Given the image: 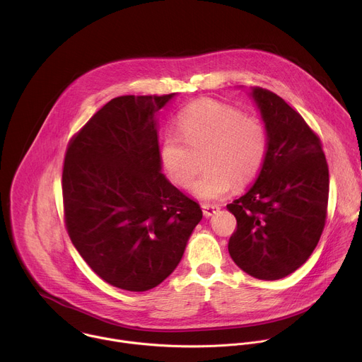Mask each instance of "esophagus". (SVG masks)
<instances>
[{"label":"esophagus","instance_id":"esophagus-1","mask_svg":"<svg viewBox=\"0 0 362 362\" xmlns=\"http://www.w3.org/2000/svg\"><path fill=\"white\" fill-rule=\"evenodd\" d=\"M202 209H203L204 218L214 216L215 214H218V212L221 211V208H219L218 204H211V203H203V204H202Z\"/></svg>","mask_w":362,"mask_h":362}]
</instances>
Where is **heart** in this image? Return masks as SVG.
<instances>
[{"label": "heart", "instance_id": "b5f03b06", "mask_svg": "<svg viewBox=\"0 0 362 362\" xmlns=\"http://www.w3.org/2000/svg\"><path fill=\"white\" fill-rule=\"evenodd\" d=\"M203 154L204 172L193 185L203 200L225 197L235 186L243 189L259 177L268 158L265 122L214 98H197L176 116V134H168L159 158L168 179L190 187L196 175L193 153Z\"/></svg>", "mask_w": 362, "mask_h": 362}]
</instances>
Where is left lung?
Wrapping results in <instances>:
<instances>
[{
	"label": "left lung",
	"instance_id": "obj_1",
	"mask_svg": "<svg viewBox=\"0 0 362 362\" xmlns=\"http://www.w3.org/2000/svg\"><path fill=\"white\" fill-rule=\"evenodd\" d=\"M252 97L269 134L267 163L249 192L226 208L236 218L228 249L253 278L275 281L302 267L322 235L329 170L318 134L288 103L262 87Z\"/></svg>",
	"mask_w": 362,
	"mask_h": 362
}]
</instances>
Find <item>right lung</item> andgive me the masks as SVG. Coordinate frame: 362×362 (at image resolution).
<instances>
[{"label":"right lung","instance_id":"1","mask_svg":"<svg viewBox=\"0 0 362 362\" xmlns=\"http://www.w3.org/2000/svg\"><path fill=\"white\" fill-rule=\"evenodd\" d=\"M175 95H120L70 140L63 168L69 236L107 284L132 292L162 284L202 219L159 158L156 112Z\"/></svg>","mask_w":362,"mask_h":362}]
</instances>
